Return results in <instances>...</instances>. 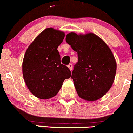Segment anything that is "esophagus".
<instances>
[{
    "label": "esophagus",
    "mask_w": 133,
    "mask_h": 133,
    "mask_svg": "<svg viewBox=\"0 0 133 133\" xmlns=\"http://www.w3.org/2000/svg\"><path fill=\"white\" fill-rule=\"evenodd\" d=\"M68 67H69V69H70V70H71V71H72V68H73V65H72V63H70V64H69V65H68Z\"/></svg>",
    "instance_id": "34e87169"
}]
</instances>
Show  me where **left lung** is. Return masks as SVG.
Instances as JSON below:
<instances>
[{"label": "left lung", "instance_id": "8db88e82", "mask_svg": "<svg viewBox=\"0 0 133 133\" xmlns=\"http://www.w3.org/2000/svg\"><path fill=\"white\" fill-rule=\"evenodd\" d=\"M66 42L78 54L71 78L78 96L89 101L101 98L110 89L117 63L109 46L93 33L66 36Z\"/></svg>", "mask_w": 133, "mask_h": 133}]
</instances>
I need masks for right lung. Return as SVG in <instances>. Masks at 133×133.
I'll return each instance as SVG.
<instances>
[{"label": "right lung", "mask_w": 133, "mask_h": 133, "mask_svg": "<svg viewBox=\"0 0 133 133\" xmlns=\"http://www.w3.org/2000/svg\"><path fill=\"white\" fill-rule=\"evenodd\" d=\"M64 38L63 32L49 28L35 38L26 51L23 77L29 90L41 99L55 97L63 81L71 76L69 68L61 64L57 50Z\"/></svg>", "instance_id": "add662e5"}]
</instances>
